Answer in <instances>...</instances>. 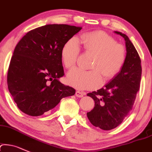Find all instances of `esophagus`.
<instances>
[{"label": "esophagus", "instance_id": "obj_1", "mask_svg": "<svg viewBox=\"0 0 152 152\" xmlns=\"http://www.w3.org/2000/svg\"><path fill=\"white\" fill-rule=\"evenodd\" d=\"M84 95H85V93L80 92V91H77L76 93H75V96H77V97H78V98L83 97V96H84Z\"/></svg>", "mask_w": 152, "mask_h": 152}]
</instances>
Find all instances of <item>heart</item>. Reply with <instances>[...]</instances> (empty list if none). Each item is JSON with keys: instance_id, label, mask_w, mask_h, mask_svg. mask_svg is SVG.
Masks as SVG:
<instances>
[{"instance_id": "b5f03b06", "label": "heart", "mask_w": 152, "mask_h": 152, "mask_svg": "<svg viewBox=\"0 0 152 152\" xmlns=\"http://www.w3.org/2000/svg\"><path fill=\"white\" fill-rule=\"evenodd\" d=\"M92 56L90 70L79 68L71 70L67 81L79 89H93L104 80L112 79L121 71L127 58L126 48L117 40L102 31L91 32L83 35L80 43L70 39L61 50V61L66 69L75 66L81 52Z\"/></svg>"}]
</instances>
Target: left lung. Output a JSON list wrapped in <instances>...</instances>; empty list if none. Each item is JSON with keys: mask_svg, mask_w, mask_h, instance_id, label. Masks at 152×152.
Segmentation results:
<instances>
[{"mask_svg": "<svg viewBox=\"0 0 152 152\" xmlns=\"http://www.w3.org/2000/svg\"><path fill=\"white\" fill-rule=\"evenodd\" d=\"M124 37L127 58L121 71L105 87L87 94L95 102L94 108L88 112L91 123L104 130L115 128L129 115L140 88L141 78V58L128 37Z\"/></svg>", "mask_w": 152, "mask_h": 152, "instance_id": "1", "label": "left lung"}]
</instances>
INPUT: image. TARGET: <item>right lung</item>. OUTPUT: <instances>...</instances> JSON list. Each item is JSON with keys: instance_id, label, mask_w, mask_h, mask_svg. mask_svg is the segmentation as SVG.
I'll use <instances>...</instances> for the list:
<instances>
[{"instance_id": "add662e5", "label": "right lung", "mask_w": 152, "mask_h": 152, "mask_svg": "<svg viewBox=\"0 0 152 152\" xmlns=\"http://www.w3.org/2000/svg\"><path fill=\"white\" fill-rule=\"evenodd\" d=\"M82 29L47 24L29 31L16 45L7 74L9 92L18 108L30 116L50 110L75 90L59 82L64 75L63 45Z\"/></svg>"}]
</instances>
